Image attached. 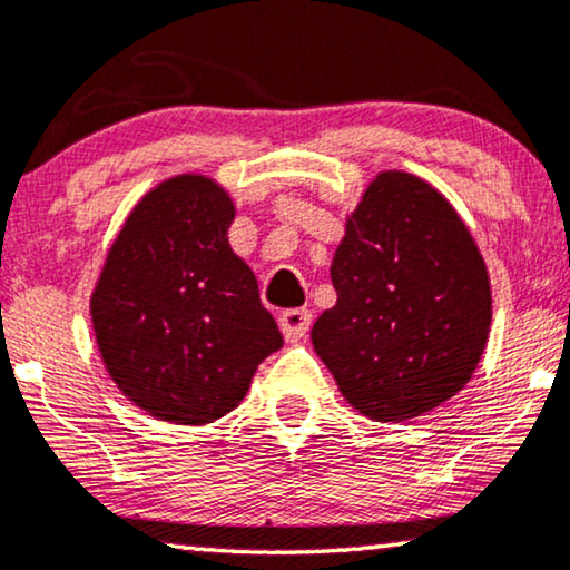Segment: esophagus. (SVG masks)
I'll return each instance as SVG.
<instances>
[{
  "label": "esophagus",
  "mask_w": 570,
  "mask_h": 570,
  "mask_svg": "<svg viewBox=\"0 0 570 570\" xmlns=\"http://www.w3.org/2000/svg\"><path fill=\"white\" fill-rule=\"evenodd\" d=\"M311 311L308 308H291V311H283V316H279V330H283L285 340H301L306 337V332L311 330Z\"/></svg>",
  "instance_id": "1"
}]
</instances>
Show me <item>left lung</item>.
Returning <instances> with one entry per match:
<instances>
[{
  "label": "left lung",
  "mask_w": 570,
  "mask_h": 570,
  "mask_svg": "<svg viewBox=\"0 0 570 570\" xmlns=\"http://www.w3.org/2000/svg\"><path fill=\"white\" fill-rule=\"evenodd\" d=\"M332 285L337 303L311 342L363 415H423L478 368L490 330L485 262L454 207L420 178L386 170L368 186Z\"/></svg>",
  "instance_id": "left-lung-1"
}]
</instances>
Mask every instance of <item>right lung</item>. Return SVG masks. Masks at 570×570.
Masks as SVG:
<instances>
[{"label": "right lung", "mask_w": 570, "mask_h": 570, "mask_svg": "<svg viewBox=\"0 0 570 570\" xmlns=\"http://www.w3.org/2000/svg\"><path fill=\"white\" fill-rule=\"evenodd\" d=\"M233 202L205 176L160 184L108 252L90 311L104 363L131 402L213 423L283 345L252 269L233 254Z\"/></svg>", "instance_id": "1"}]
</instances>
